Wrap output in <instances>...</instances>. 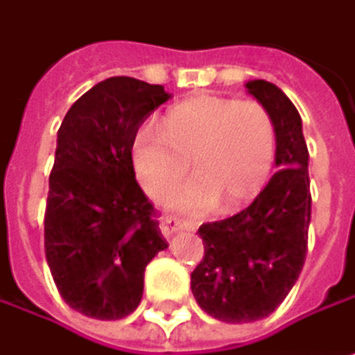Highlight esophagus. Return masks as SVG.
Wrapping results in <instances>:
<instances>
[{
  "label": "esophagus",
  "mask_w": 355,
  "mask_h": 355,
  "mask_svg": "<svg viewBox=\"0 0 355 355\" xmlns=\"http://www.w3.org/2000/svg\"><path fill=\"white\" fill-rule=\"evenodd\" d=\"M181 230H193V223L179 218V216H172V214L162 216V234L166 238H172L176 232H181Z\"/></svg>",
  "instance_id": "34e87169"
}]
</instances>
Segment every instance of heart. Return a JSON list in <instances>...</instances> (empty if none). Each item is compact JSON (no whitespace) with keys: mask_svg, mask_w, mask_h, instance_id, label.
Listing matches in <instances>:
<instances>
[{"mask_svg":"<svg viewBox=\"0 0 355 355\" xmlns=\"http://www.w3.org/2000/svg\"><path fill=\"white\" fill-rule=\"evenodd\" d=\"M275 123L259 101L200 94L174 105L162 130L141 125L132 139V166L143 189L159 196L189 168L196 176L168 191L162 204L232 210L252 200L269 181L275 159Z\"/></svg>","mask_w":355,"mask_h":355,"instance_id":"1","label":"heart"}]
</instances>
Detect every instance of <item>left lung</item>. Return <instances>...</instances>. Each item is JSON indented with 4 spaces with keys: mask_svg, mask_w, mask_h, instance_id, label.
Masks as SVG:
<instances>
[{
    "mask_svg": "<svg viewBox=\"0 0 355 355\" xmlns=\"http://www.w3.org/2000/svg\"><path fill=\"white\" fill-rule=\"evenodd\" d=\"M246 88L273 117L280 170L248 208L200 227L204 259L191 273L198 305L230 324L254 322L280 307L303 269L311 220L301 115L271 82L252 80Z\"/></svg>",
    "mask_w": 355,
    "mask_h": 355,
    "instance_id": "obj_1",
    "label": "left lung"
}]
</instances>
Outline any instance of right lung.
I'll return each mask as SVG.
<instances>
[{
  "label": "right lung",
  "mask_w": 355,
  "mask_h": 355,
  "mask_svg": "<svg viewBox=\"0 0 355 355\" xmlns=\"http://www.w3.org/2000/svg\"><path fill=\"white\" fill-rule=\"evenodd\" d=\"M168 98L164 86L109 78L75 101L58 128L44 246L60 297L88 318L130 315L145 267L168 248L130 155L141 123Z\"/></svg>",
  "instance_id": "1"
}]
</instances>
